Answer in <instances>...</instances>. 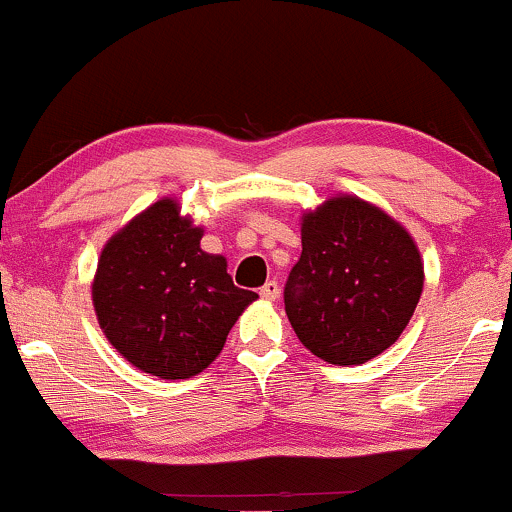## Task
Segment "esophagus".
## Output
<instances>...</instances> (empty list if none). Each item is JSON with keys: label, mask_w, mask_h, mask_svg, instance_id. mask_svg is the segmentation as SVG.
<instances>
[{"label": "esophagus", "mask_w": 512, "mask_h": 512, "mask_svg": "<svg viewBox=\"0 0 512 512\" xmlns=\"http://www.w3.org/2000/svg\"><path fill=\"white\" fill-rule=\"evenodd\" d=\"M279 284H276V281L272 279V281H267V284L262 286L260 289V296L264 298V301H276V298H279Z\"/></svg>", "instance_id": "1"}]
</instances>
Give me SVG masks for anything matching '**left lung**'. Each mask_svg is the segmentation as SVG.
<instances>
[{
	"label": "left lung",
	"mask_w": 512,
	"mask_h": 512,
	"mask_svg": "<svg viewBox=\"0 0 512 512\" xmlns=\"http://www.w3.org/2000/svg\"><path fill=\"white\" fill-rule=\"evenodd\" d=\"M301 243L284 303L305 349L334 366H358L390 349L424 291V264L407 228L342 195L303 216Z\"/></svg>",
	"instance_id": "left-lung-1"
}]
</instances>
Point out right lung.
<instances>
[{
  "label": "right lung",
  "mask_w": 512,
  "mask_h": 512,
  "mask_svg": "<svg viewBox=\"0 0 512 512\" xmlns=\"http://www.w3.org/2000/svg\"><path fill=\"white\" fill-rule=\"evenodd\" d=\"M204 231L158 199L105 243L93 308L108 342L144 373L185 380L221 354L255 291L238 289L226 257L199 248Z\"/></svg>",
  "instance_id": "right-lung-1"
}]
</instances>
